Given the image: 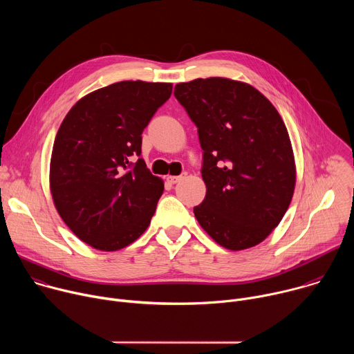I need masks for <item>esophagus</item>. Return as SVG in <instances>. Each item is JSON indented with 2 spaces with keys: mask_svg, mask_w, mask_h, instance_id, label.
Here are the masks:
<instances>
[{
  "mask_svg": "<svg viewBox=\"0 0 354 354\" xmlns=\"http://www.w3.org/2000/svg\"><path fill=\"white\" fill-rule=\"evenodd\" d=\"M185 176H186V174H182V175H179V176H167V180H168L171 185H175V183H178L179 180H182Z\"/></svg>",
  "mask_w": 354,
  "mask_h": 354,
  "instance_id": "esophagus-1",
  "label": "esophagus"
}]
</instances>
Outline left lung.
<instances>
[{
	"label": "left lung",
	"mask_w": 354,
	"mask_h": 354,
	"mask_svg": "<svg viewBox=\"0 0 354 354\" xmlns=\"http://www.w3.org/2000/svg\"><path fill=\"white\" fill-rule=\"evenodd\" d=\"M174 95L196 124L203 149L207 190L193 209L198 224L230 250L261 243L281 221L295 186L281 116L257 88L230 78L180 82Z\"/></svg>",
	"instance_id": "1"
}]
</instances>
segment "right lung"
<instances>
[{"mask_svg":"<svg viewBox=\"0 0 354 354\" xmlns=\"http://www.w3.org/2000/svg\"><path fill=\"white\" fill-rule=\"evenodd\" d=\"M172 84L122 81L96 89L64 118L50 160V192L67 227L112 252L149 225L164 182L147 168L141 134L169 99Z\"/></svg>","mask_w":354,"mask_h":354,"instance_id":"obj_1","label":"right lung"}]
</instances>
